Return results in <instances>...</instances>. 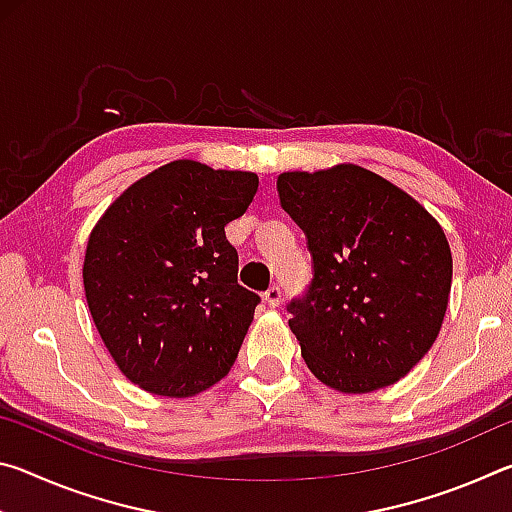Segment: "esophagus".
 <instances>
[{
  "label": "esophagus",
  "mask_w": 512,
  "mask_h": 512,
  "mask_svg": "<svg viewBox=\"0 0 512 512\" xmlns=\"http://www.w3.org/2000/svg\"><path fill=\"white\" fill-rule=\"evenodd\" d=\"M264 302L268 307H280L282 302V289L280 287H271L264 293Z\"/></svg>",
  "instance_id": "esophagus-1"
}]
</instances>
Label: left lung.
<instances>
[{"mask_svg":"<svg viewBox=\"0 0 512 512\" xmlns=\"http://www.w3.org/2000/svg\"><path fill=\"white\" fill-rule=\"evenodd\" d=\"M284 212L307 235L314 280L289 305L307 368L341 393L402 379L438 339L452 291L440 223L359 164L277 176Z\"/></svg>","mask_w":512,"mask_h":512,"instance_id":"left-lung-1","label":"left lung"}]
</instances>
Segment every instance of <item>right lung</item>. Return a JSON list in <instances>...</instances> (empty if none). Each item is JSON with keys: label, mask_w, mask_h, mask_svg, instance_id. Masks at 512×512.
<instances>
[{"label": "right lung", "mask_w": 512, "mask_h": 512, "mask_svg": "<svg viewBox=\"0 0 512 512\" xmlns=\"http://www.w3.org/2000/svg\"><path fill=\"white\" fill-rule=\"evenodd\" d=\"M253 171L173 160L94 225L83 287L117 368L144 391L192 397L228 375L259 296L237 282L225 225L253 203Z\"/></svg>", "instance_id": "right-lung-1"}]
</instances>
